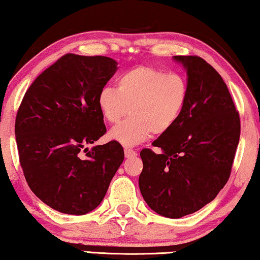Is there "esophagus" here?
<instances>
[{
  "mask_svg": "<svg viewBox=\"0 0 260 260\" xmlns=\"http://www.w3.org/2000/svg\"><path fill=\"white\" fill-rule=\"evenodd\" d=\"M124 156H126L127 158H133V157L137 156V152L132 149H124Z\"/></svg>",
  "mask_w": 260,
  "mask_h": 260,
  "instance_id": "obj_1",
  "label": "esophagus"
}]
</instances>
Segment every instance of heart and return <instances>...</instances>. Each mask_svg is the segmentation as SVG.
I'll return each mask as SVG.
<instances>
[{
  "mask_svg": "<svg viewBox=\"0 0 260 260\" xmlns=\"http://www.w3.org/2000/svg\"><path fill=\"white\" fill-rule=\"evenodd\" d=\"M187 100L188 83L185 77L143 64L121 74L117 88H102L98 107L109 123H117L129 111V119L114 127L109 137L131 147L151 134L160 136L172 129L181 117Z\"/></svg>",
  "mask_w": 260,
  "mask_h": 260,
  "instance_id": "1",
  "label": "heart"
}]
</instances>
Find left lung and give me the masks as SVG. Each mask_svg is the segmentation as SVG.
Wrapping results in <instances>:
<instances>
[{"mask_svg":"<svg viewBox=\"0 0 260 260\" xmlns=\"http://www.w3.org/2000/svg\"><path fill=\"white\" fill-rule=\"evenodd\" d=\"M188 75V100L177 123L143 149L139 188L147 205L180 218L212 202L225 186L240 139V116L218 72L199 56H174Z\"/></svg>","mask_w":260,"mask_h":260,"instance_id":"left-lung-1","label":"left lung"}]
</instances>
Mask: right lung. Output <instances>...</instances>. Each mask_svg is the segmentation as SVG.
<instances>
[{
    "label": "right lung",
    "instance_id": "right-lung-1",
    "mask_svg": "<svg viewBox=\"0 0 260 260\" xmlns=\"http://www.w3.org/2000/svg\"><path fill=\"white\" fill-rule=\"evenodd\" d=\"M116 66L110 57L66 54L36 78L16 113L26 181L56 211L85 215L96 209L123 162V149L115 140L85 147L107 132L98 93Z\"/></svg>",
    "mask_w": 260,
    "mask_h": 260
}]
</instances>
